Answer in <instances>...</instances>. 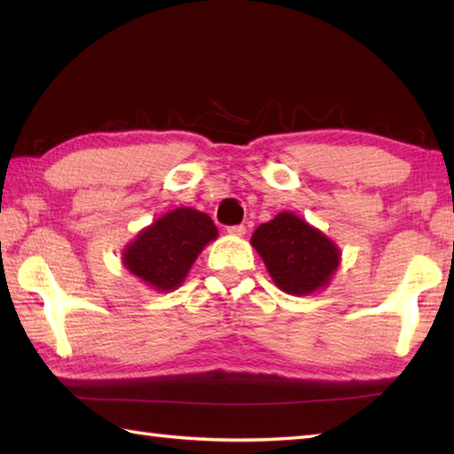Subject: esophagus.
I'll return each instance as SVG.
<instances>
[{"label":"esophagus","instance_id":"34e87169","mask_svg":"<svg viewBox=\"0 0 454 454\" xmlns=\"http://www.w3.org/2000/svg\"><path fill=\"white\" fill-rule=\"evenodd\" d=\"M228 234H230V236H244V234H246V226H244V224L228 226Z\"/></svg>","mask_w":454,"mask_h":454}]
</instances>
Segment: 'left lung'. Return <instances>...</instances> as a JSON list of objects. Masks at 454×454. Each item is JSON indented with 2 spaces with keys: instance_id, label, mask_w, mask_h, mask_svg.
Here are the masks:
<instances>
[{
  "instance_id": "obj_1",
  "label": "left lung",
  "mask_w": 454,
  "mask_h": 454,
  "mask_svg": "<svg viewBox=\"0 0 454 454\" xmlns=\"http://www.w3.org/2000/svg\"><path fill=\"white\" fill-rule=\"evenodd\" d=\"M252 246L275 285L296 296L312 294L330 283L341 259L340 247L330 238L293 212H278L259 226Z\"/></svg>"
}]
</instances>
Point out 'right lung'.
<instances>
[{
	"mask_svg": "<svg viewBox=\"0 0 454 454\" xmlns=\"http://www.w3.org/2000/svg\"><path fill=\"white\" fill-rule=\"evenodd\" d=\"M216 236L218 230L208 215L181 207L144 228L124 247L122 263L153 291L168 293L185 281L191 265Z\"/></svg>",
	"mask_w": 454,
	"mask_h": 454,
	"instance_id": "right-lung-1",
	"label": "right lung"
}]
</instances>
